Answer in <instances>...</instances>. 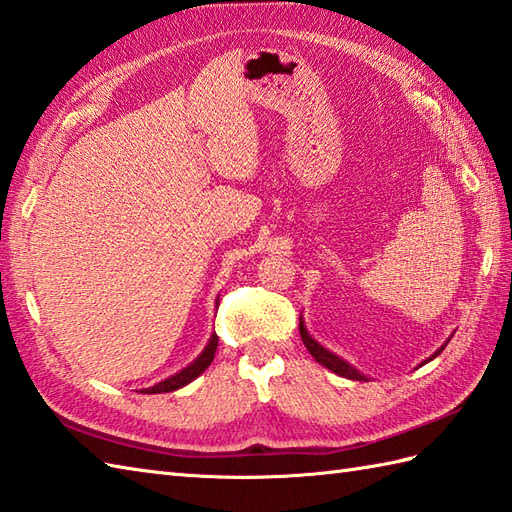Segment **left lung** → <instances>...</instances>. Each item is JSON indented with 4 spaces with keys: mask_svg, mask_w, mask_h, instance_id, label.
<instances>
[{
    "mask_svg": "<svg viewBox=\"0 0 512 512\" xmlns=\"http://www.w3.org/2000/svg\"><path fill=\"white\" fill-rule=\"evenodd\" d=\"M299 332H301V341H303V345L308 347V352L314 356V361L317 363H321L323 367H328L330 372H334V374H339V376H343V378H350V380H367V376H363L361 372H356V369L347 363V361H343V358H339L336 354H332L330 350H325V347L321 345V343H317L312 339V336L308 334V330H306V325H303V319H299ZM444 350V345L440 347V350L433 354L431 358H436L440 352ZM429 358V361H431ZM427 363V361H424Z\"/></svg>",
    "mask_w": 512,
    "mask_h": 512,
    "instance_id": "left-lung-1",
    "label": "left lung"
}]
</instances>
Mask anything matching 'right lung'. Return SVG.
<instances>
[{
  "label": "right lung",
  "instance_id": "right-lung-1",
  "mask_svg": "<svg viewBox=\"0 0 512 512\" xmlns=\"http://www.w3.org/2000/svg\"><path fill=\"white\" fill-rule=\"evenodd\" d=\"M215 350H217V334L211 336V341L206 343L202 354H200L198 358H195V361H193L191 365L184 367L182 372L173 374V376H169L167 380H162V383H158V385H154V387H149V389H143V391H147V394H167V391H176V389H180V387H184V385H189L191 380L198 378V376L204 372V369L211 365L213 356H215Z\"/></svg>",
  "mask_w": 512,
  "mask_h": 512
}]
</instances>
